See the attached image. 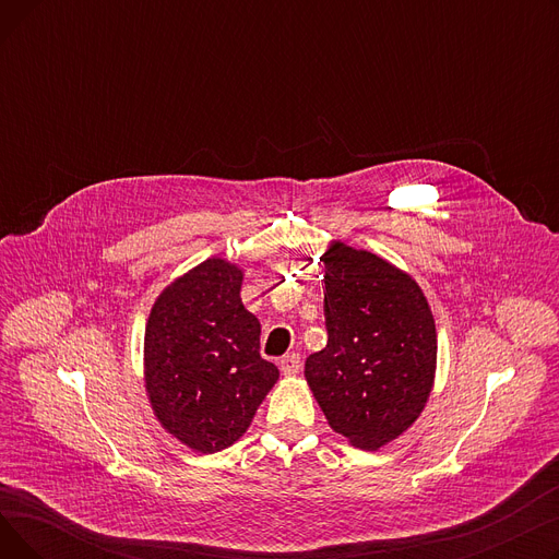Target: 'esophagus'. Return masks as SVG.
<instances>
[{"instance_id": "34e87169", "label": "esophagus", "mask_w": 559, "mask_h": 559, "mask_svg": "<svg viewBox=\"0 0 559 559\" xmlns=\"http://www.w3.org/2000/svg\"><path fill=\"white\" fill-rule=\"evenodd\" d=\"M281 371H283L285 376L299 373V371H301V356L295 354V350H292V354H287V356H283V358H281Z\"/></svg>"}]
</instances>
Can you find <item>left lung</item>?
Masks as SVG:
<instances>
[{
  "mask_svg": "<svg viewBox=\"0 0 559 559\" xmlns=\"http://www.w3.org/2000/svg\"><path fill=\"white\" fill-rule=\"evenodd\" d=\"M324 262L326 346L306 380L335 432L378 451L424 413L437 369V331L417 281L376 253L331 242Z\"/></svg>",
  "mask_w": 559,
  "mask_h": 559,
  "instance_id": "obj_1",
  "label": "left lung"
}]
</instances>
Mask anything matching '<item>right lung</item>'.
Segmentation results:
<instances>
[{
  "label": "right lung",
  "instance_id": "right-lung-1",
  "mask_svg": "<svg viewBox=\"0 0 559 559\" xmlns=\"http://www.w3.org/2000/svg\"><path fill=\"white\" fill-rule=\"evenodd\" d=\"M242 270L209 258L169 283L144 329V388L160 426L197 453L247 432L278 380L260 356V321L240 299Z\"/></svg>",
  "mask_w": 559,
  "mask_h": 559
}]
</instances>
